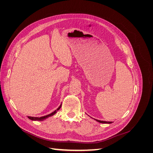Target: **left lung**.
<instances>
[{"mask_svg":"<svg viewBox=\"0 0 153 153\" xmlns=\"http://www.w3.org/2000/svg\"><path fill=\"white\" fill-rule=\"evenodd\" d=\"M96 121H98L100 123H106V124H111L112 123V122H107V121H100V120H98V119H96Z\"/></svg>","mask_w":153,"mask_h":153,"instance_id":"1","label":"left lung"}]
</instances>
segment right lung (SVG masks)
Listing matches in <instances>:
<instances>
[{
    "label": "right lung",
    "instance_id": "obj_1",
    "mask_svg": "<svg viewBox=\"0 0 153 153\" xmlns=\"http://www.w3.org/2000/svg\"><path fill=\"white\" fill-rule=\"evenodd\" d=\"M61 105L59 106V107L57 109V110H55L53 112L51 113L50 114H48V115H45V116H43V117H30V116H28V118H29V119H30V120H32V121H43V120L46 119L49 117L52 116V115H53L55 114H56L57 111L59 110L60 108H61Z\"/></svg>",
    "mask_w": 153,
    "mask_h": 153
}]
</instances>
